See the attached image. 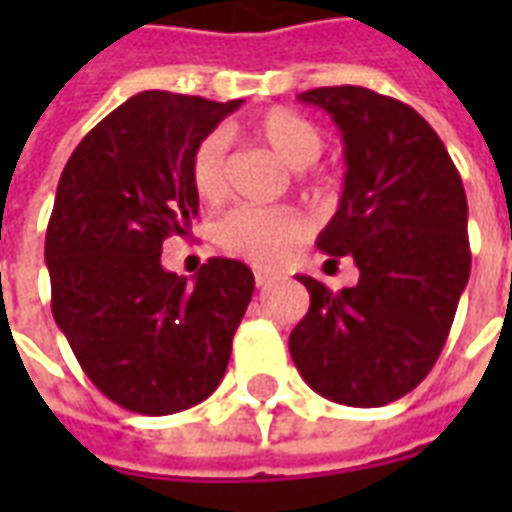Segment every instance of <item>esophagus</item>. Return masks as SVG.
Segmentation results:
<instances>
[{"instance_id":"34e87169","label":"esophagus","mask_w":512,"mask_h":512,"mask_svg":"<svg viewBox=\"0 0 512 512\" xmlns=\"http://www.w3.org/2000/svg\"><path fill=\"white\" fill-rule=\"evenodd\" d=\"M274 274L271 271H266V268H255V282H257V288H268L271 282H274Z\"/></svg>"}]
</instances>
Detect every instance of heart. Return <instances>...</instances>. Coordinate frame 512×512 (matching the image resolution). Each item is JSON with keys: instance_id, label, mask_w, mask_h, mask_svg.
I'll return each mask as SVG.
<instances>
[{"instance_id": "obj_1", "label": "heart", "mask_w": 512, "mask_h": 512, "mask_svg": "<svg viewBox=\"0 0 512 512\" xmlns=\"http://www.w3.org/2000/svg\"><path fill=\"white\" fill-rule=\"evenodd\" d=\"M252 134L263 139L293 169L312 167L323 153L321 128L290 109H268L252 123ZM191 189L205 202L227 194V139L222 131L202 136L189 161ZM216 241L257 266H277L307 235V219L290 208L238 205L216 224Z\"/></svg>"}]
</instances>
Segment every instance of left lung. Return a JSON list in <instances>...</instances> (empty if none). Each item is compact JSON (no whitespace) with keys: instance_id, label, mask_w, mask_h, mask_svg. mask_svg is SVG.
I'll return each instance as SVG.
<instances>
[{"instance_id":"obj_1","label":"left lung","mask_w":512,"mask_h":512,"mask_svg":"<svg viewBox=\"0 0 512 512\" xmlns=\"http://www.w3.org/2000/svg\"><path fill=\"white\" fill-rule=\"evenodd\" d=\"M345 142L340 208L318 235L329 263L351 257L354 288L299 277L310 310L290 332L301 378L334 403L376 408L436 365L469 282L466 191L447 147L411 106L367 87H315Z\"/></svg>"}]
</instances>
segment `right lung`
Listing matches in <instances>:
<instances>
[{"label":"right lung","instance_id":"obj_1","mask_svg":"<svg viewBox=\"0 0 512 512\" xmlns=\"http://www.w3.org/2000/svg\"><path fill=\"white\" fill-rule=\"evenodd\" d=\"M241 101L147 90L84 136L62 169L46 230L51 312L112 403L164 417L222 381L255 277L211 257L194 285L161 268V244L197 216L189 161Z\"/></svg>","mask_w":512,"mask_h":512}]
</instances>
